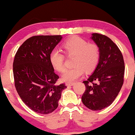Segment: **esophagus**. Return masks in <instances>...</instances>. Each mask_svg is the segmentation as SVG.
I'll return each instance as SVG.
<instances>
[{"label":"esophagus","instance_id":"obj_1","mask_svg":"<svg viewBox=\"0 0 135 135\" xmlns=\"http://www.w3.org/2000/svg\"><path fill=\"white\" fill-rule=\"evenodd\" d=\"M74 83H66V86H73V85L74 84Z\"/></svg>","mask_w":135,"mask_h":135}]
</instances>
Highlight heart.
<instances>
[{"mask_svg": "<svg viewBox=\"0 0 135 135\" xmlns=\"http://www.w3.org/2000/svg\"><path fill=\"white\" fill-rule=\"evenodd\" d=\"M63 49L66 55L75 56L74 65L63 72L62 79L64 81L72 82L77 79L84 72H92L98 64L100 57V47L94 43H89L84 38L74 36L63 43ZM64 54L61 50L55 49L49 55V61L52 67L58 72L65 69Z\"/></svg>", "mask_w": 135, "mask_h": 135, "instance_id": "b5f03b06", "label": "heart"}]
</instances>
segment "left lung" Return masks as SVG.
Wrapping results in <instances>:
<instances>
[{
    "label": "left lung",
    "mask_w": 135,
    "mask_h": 135,
    "mask_svg": "<svg viewBox=\"0 0 135 135\" xmlns=\"http://www.w3.org/2000/svg\"><path fill=\"white\" fill-rule=\"evenodd\" d=\"M91 38L100 47V57L92 75L83 81L86 91L82 102L92 110H101L112 104L121 89L124 61L120 49L108 37L94 33Z\"/></svg>",
    "instance_id": "left-lung-1"
}]
</instances>
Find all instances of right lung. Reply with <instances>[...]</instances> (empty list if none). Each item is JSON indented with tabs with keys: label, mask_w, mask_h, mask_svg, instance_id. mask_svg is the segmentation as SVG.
Listing matches in <instances>:
<instances>
[{
	"label": "right lung",
	"mask_w": 135,
	"mask_h": 135,
	"mask_svg": "<svg viewBox=\"0 0 135 135\" xmlns=\"http://www.w3.org/2000/svg\"><path fill=\"white\" fill-rule=\"evenodd\" d=\"M61 35H37L28 38L19 47L13 61L17 92L34 112L48 114L56 109L66 86L56 84L59 76L49 61V55Z\"/></svg>",
	"instance_id": "1"
}]
</instances>
